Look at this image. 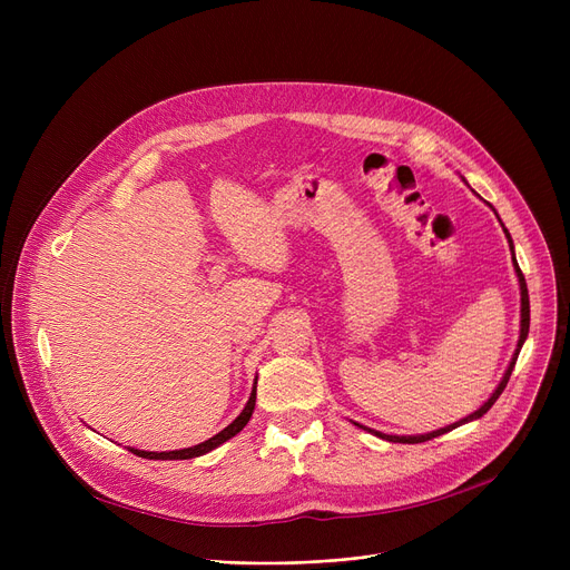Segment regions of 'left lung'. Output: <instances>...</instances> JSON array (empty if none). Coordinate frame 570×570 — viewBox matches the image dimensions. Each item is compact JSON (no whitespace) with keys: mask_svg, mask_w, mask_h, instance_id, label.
I'll return each instance as SVG.
<instances>
[{"mask_svg":"<svg viewBox=\"0 0 570 570\" xmlns=\"http://www.w3.org/2000/svg\"><path fill=\"white\" fill-rule=\"evenodd\" d=\"M490 207H492V205H490ZM492 209H494V207H492ZM494 215H497V209H494ZM497 217H499V215H497ZM501 226H503V224H501ZM503 233H505V237H508V245H511V252H513L515 247H513V237H511V233H508L505 228H503ZM513 263H515V275H518V282H520V340H518V346H515V353H513V357H511V363H508V367H505V372H503V376H501L499 385L494 387V393L490 395V400H488V402H483V406H481V409H475V411H473V413H469L466 417H460L458 423H453V425H445V428L434 430V432H428V434L397 436V434H383V432L370 430V428H365V425H361V423H353V425H357L361 430H365V432H370V434H374V436H379V439L393 441V443H423V441H430V439H434V436H441V434H445V432H451V430H455V428H460V425H466V423H471V421H478V417H483V415L492 409V404H494V402L499 400V395L503 393V387H505L508 379H511L513 367H515V363H518L520 348H522V344H524V340H527V335H529V291H527V282H524L522 269H520V265H518V261H515V252H513Z\"/></svg>","mask_w":570,"mask_h":570,"instance_id":"8db88e82","label":"left lung"}]
</instances>
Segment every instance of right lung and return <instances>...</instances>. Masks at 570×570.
<instances>
[{
    "label": "right lung",
    "mask_w": 570,
    "mask_h": 570,
    "mask_svg": "<svg viewBox=\"0 0 570 570\" xmlns=\"http://www.w3.org/2000/svg\"><path fill=\"white\" fill-rule=\"evenodd\" d=\"M256 381H258V376L254 379L252 395H249V402L245 404L243 413H239L228 428H224V430H222L219 434H215L213 439H207V441H203V443H198V445H191V448H183V451H168V453L138 451V448H129V451H131L134 455H138V458H147V460H191V458H200V455H205V453H209V451H215V448H219L224 441L233 439L239 430H243V428L249 423V417H252L254 406H256Z\"/></svg>",
    "instance_id": "add662e5"
}]
</instances>
